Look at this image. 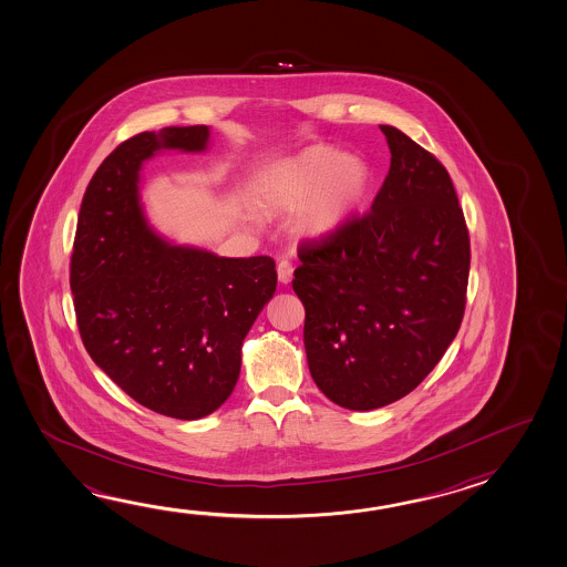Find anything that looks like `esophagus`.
Returning <instances> with one entry per match:
<instances>
[{
  "instance_id": "34e87169",
  "label": "esophagus",
  "mask_w": 567,
  "mask_h": 567,
  "mask_svg": "<svg viewBox=\"0 0 567 567\" xmlns=\"http://www.w3.org/2000/svg\"><path fill=\"white\" fill-rule=\"evenodd\" d=\"M292 272H295L292 265L288 260H280L279 267H277V275H279V280L282 285H288L292 280Z\"/></svg>"
}]
</instances>
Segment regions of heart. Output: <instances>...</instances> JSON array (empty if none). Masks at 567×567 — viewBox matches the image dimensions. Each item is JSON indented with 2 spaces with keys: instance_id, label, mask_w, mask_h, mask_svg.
Wrapping results in <instances>:
<instances>
[{
  "instance_id": "heart-1",
  "label": "heart",
  "mask_w": 567,
  "mask_h": 567,
  "mask_svg": "<svg viewBox=\"0 0 567 567\" xmlns=\"http://www.w3.org/2000/svg\"><path fill=\"white\" fill-rule=\"evenodd\" d=\"M372 189V169L354 153L330 145H310L275 161L255 177L260 207L269 213H297L295 229L310 240L330 239L364 207ZM250 220L259 217L250 213Z\"/></svg>"
}]
</instances>
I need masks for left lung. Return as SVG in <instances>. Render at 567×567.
<instances>
[{
	"label": "left lung",
	"instance_id": "8db88e82",
	"mask_svg": "<svg viewBox=\"0 0 567 567\" xmlns=\"http://www.w3.org/2000/svg\"><path fill=\"white\" fill-rule=\"evenodd\" d=\"M390 171L370 213L298 250L312 380L338 406L367 412L406 396L436 367L466 307L470 239L442 163L380 125Z\"/></svg>",
	"mask_w": 567,
	"mask_h": 567
}]
</instances>
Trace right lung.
<instances>
[{"label": "right lung", "mask_w": 567, "mask_h": 567, "mask_svg": "<svg viewBox=\"0 0 567 567\" xmlns=\"http://www.w3.org/2000/svg\"><path fill=\"white\" fill-rule=\"evenodd\" d=\"M207 125L145 131L101 163L81 203L71 292L81 340L153 412L209 416L230 396L240 350L277 290L270 257L229 259L151 227L141 169L163 151L205 153Z\"/></svg>", "instance_id": "add662e5"}]
</instances>
